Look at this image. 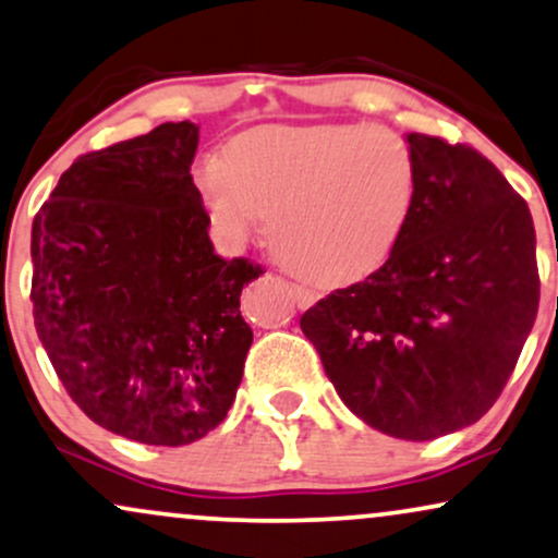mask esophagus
<instances>
[{"instance_id":"34e87169","label":"esophagus","mask_w":558,"mask_h":558,"mask_svg":"<svg viewBox=\"0 0 558 558\" xmlns=\"http://www.w3.org/2000/svg\"><path fill=\"white\" fill-rule=\"evenodd\" d=\"M290 290H292V294H294V303H298V307L313 305V303H316V298H318L316 292L307 290V287H300V284H292Z\"/></svg>"}]
</instances>
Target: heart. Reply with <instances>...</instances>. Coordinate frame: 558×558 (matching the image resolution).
<instances>
[{"label":"heart","mask_w":558,"mask_h":558,"mask_svg":"<svg viewBox=\"0 0 558 558\" xmlns=\"http://www.w3.org/2000/svg\"><path fill=\"white\" fill-rule=\"evenodd\" d=\"M214 232L242 247L268 219L287 268L350 284L389 258L417 201L415 150L384 124L258 128L193 169Z\"/></svg>","instance_id":"obj_1"}]
</instances>
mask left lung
I'll use <instances>...</instances> for the list:
<instances>
[{"label": "left lung", "mask_w": 558, "mask_h": 558, "mask_svg": "<svg viewBox=\"0 0 558 558\" xmlns=\"http://www.w3.org/2000/svg\"><path fill=\"white\" fill-rule=\"evenodd\" d=\"M408 143L421 182L402 238L300 329L360 421L430 441L494 408L538 316L541 279L533 216L507 177L464 143Z\"/></svg>", "instance_id": "8db88e82"}]
</instances>
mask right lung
I'll use <instances>...</instances> for the list:
<instances>
[{
    "instance_id": "add662e5",
    "label": "right lung",
    "mask_w": 558,
    "mask_h": 558,
    "mask_svg": "<svg viewBox=\"0 0 558 558\" xmlns=\"http://www.w3.org/2000/svg\"><path fill=\"white\" fill-rule=\"evenodd\" d=\"M198 124L75 159L33 219V320L72 402L154 447L227 417L253 344L240 294L264 268L225 260L190 163Z\"/></svg>"
}]
</instances>
